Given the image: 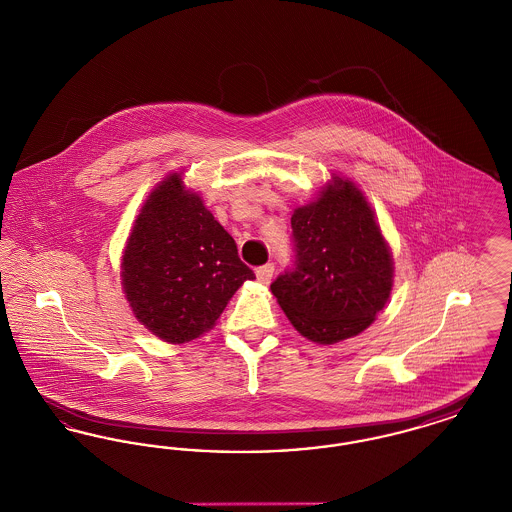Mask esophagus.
<instances>
[{"instance_id":"1","label":"esophagus","mask_w":512,"mask_h":512,"mask_svg":"<svg viewBox=\"0 0 512 512\" xmlns=\"http://www.w3.org/2000/svg\"><path fill=\"white\" fill-rule=\"evenodd\" d=\"M257 280L261 282V284H270V280H272V274H274V265H265V267L257 268Z\"/></svg>"}]
</instances>
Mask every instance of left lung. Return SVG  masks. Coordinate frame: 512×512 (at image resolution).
I'll list each match as a JSON object with an SVG mask.
<instances>
[{"mask_svg": "<svg viewBox=\"0 0 512 512\" xmlns=\"http://www.w3.org/2000/svg\"><path fill=\"white\" fill-rule=\"evenodd\" d=\"M297 261L270 292L307 340L332 345L376 320L393 288V255L363 190L332 172L292 215Z\"/></svg>", "mask_w": 512, "mask_h": 512, "instance_id": "obj_1", "label": "left lung"}]
</instances>
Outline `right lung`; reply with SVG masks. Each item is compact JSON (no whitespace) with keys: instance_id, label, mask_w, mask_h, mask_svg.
<instances>
[{"instance_id":"obj_1","label":"right lung","mask_w":512,"mask_h":512,"mask_svg":"<svg viewBox=\"0 0 512 512\" xmlns=\"http://www.w3.org/2000/svg\"><path fill=\"white\" fill-rule=\"evenodd\" d=\"M253 278L232 236L186 188L184 171L169 172L147 195L122 251L132 315L159 340L186 343L209 332Z\"/></svg>"}]
</instances>
